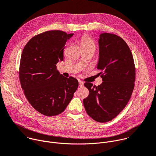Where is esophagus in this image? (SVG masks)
Returning <instances> with one entry per match:
<instances>
[{"instance_id":"obj_1","label":"esophagus","mask_w":156,"mask_h":156,"mask_svg":"<svg viewBox=\"0 0 156 156\" xmlns=\"http://www.w3.org/2000/svg\"><path fill=\"white\" fill-rule=\"evenodd\" d=\"M79 87H80V88H81V87H83V82H81V81H80V82H79Z\"/></svg>"}]
</instances>
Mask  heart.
Wrapping results in <instances>:
<instances>
[{"label":"heart","mask_w":156,"mask_h":156,"mask_svg":"<svg viewBox=\"0 0 156 156\" xmlns=\"http://www.w3.org/2000/svg\"><path fill=\"white\" fill-rule=\"evenodd\" d=\"M80 45L81 48L83 47H93L95 48V43L90 37L84 35L80 39Z\"/></svg>","instance_id":"b5f03b06"}]
</instances>
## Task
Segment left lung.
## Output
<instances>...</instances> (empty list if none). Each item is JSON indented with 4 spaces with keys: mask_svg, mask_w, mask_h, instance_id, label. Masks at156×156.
Returning <instances> with one entry per match:
<instances>
[{
    "mask_svg": "<svg viewBox=\"0 0 156 156\" xmlns=\"http://www.w3.org/2000/svg\"><path fill=\"white\" fill-rule=\"evenodd\" d=\"M97 68L103 70V83L98 87L84 85L89 90L83 100L87 114L94 120L105 122L115 118L125 108L134 87L135 66L131 50L120 37L103 33L98 40Z\"/></svg>",
    "mask_w": 156,
    "mask_h": 156,
    "instance_id": "obj_1",
    "label": "left lung"
}]
</instances>
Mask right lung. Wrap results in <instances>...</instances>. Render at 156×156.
Listing matches in <instances>:
<instances>
[{
    "label": "right lung",
    "instance_id": "right-lung-1",
    "mask_svg": "<svg viewBox=\"0 0 156 156\" xmlns=\"http://www.w3.org/2000/svg\"><path fill=\"white\" fill-rule=\"evenodd\" d=\"M73 35L50 30L32 38L20 58L19 78L30 105L41 114L53 116L65 111L78 87V80L63 76L56 65L63 60L66 42Z\"/></svg>",
    "mask_w": 156,
    "mask_h": 156
}]
</instances>
